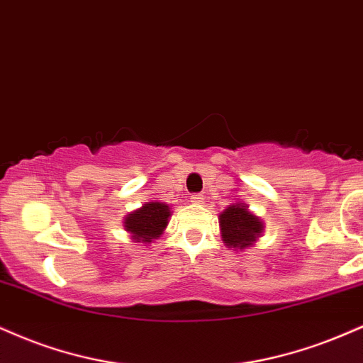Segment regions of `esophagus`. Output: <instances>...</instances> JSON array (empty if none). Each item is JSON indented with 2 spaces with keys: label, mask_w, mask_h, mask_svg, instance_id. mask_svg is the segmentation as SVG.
Listing matches in <instances>:
<instances>
[{
  "label": "esophagus",
  "mask_w": 363,
  "mask_h": 363,
  "mask_svg": "<svg viewBox=\"0 0 363 363\" xmlns=\"http://www.w3.org/2000/svg\"><path fill=\"white\" fill-rule=\"evenodd\" d=\"M203 199H204L203 194H193V196H191V203H193V204H203Z\"/></svg>",
  "instance_id": "34e87169"
}]
</instances>
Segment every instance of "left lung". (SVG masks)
<instances>
[{
    "label": "left lung",
    "instance_id": "left-lung-1",
    "mask_svg": "<svg viewBox=\"0 0 363 363\" xmlns=\"http://www.w3.org/2000/svg\"><path fill=\"white\" fill-rule=\"evenodd\" d=\"M221 238L225 245L235 250L252 247L264 231V223L248 211L243 203H235L220 215Z\"/></svg>",
    "mask_w": 363,
    "mask_h": 363
}]
</instances>
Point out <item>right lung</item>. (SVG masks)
Returning <instances> with one entry per match:
<instances>
[{"label":"right lung","mask_w":363,"mask_h":363,"mask_svg":"<svg viewBox=\"0 0 363 363\" xmlns=\"http://www.w3.org/2000/svg\"><path fill=\"white\" fill-rule=\"evenodd\" d=\"M170 208L164 203H152L143 204L142 208L135 209L125 218V230L132 233L135 242L150 243L152 240L159 238L164 233L165 226L169 223Z\"/></svg>","instance_id":"right-lung-1"}]
</instances>
